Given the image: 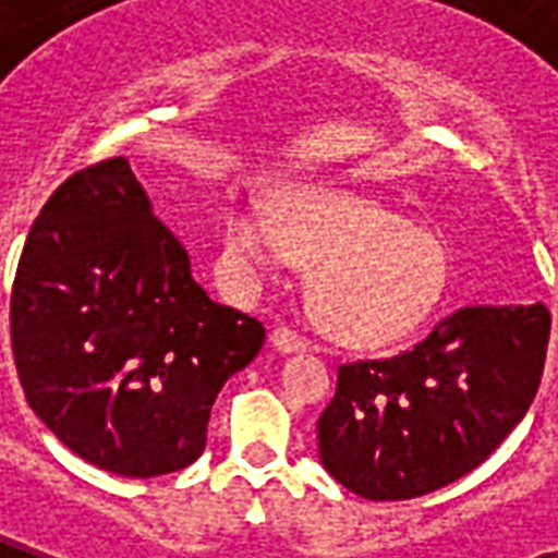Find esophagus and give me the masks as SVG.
Here are the masks:
<instances>
[{"mask_svg":"<svg viewBox=\"0 0 558 558\" xmlns=\"http://www.w3.org/2000/svg\"><path fill=\"white\" fill-rule=\"evenodd\" d=\"M270 344H274L279 353H303L308 348L306 339H300L294 329L276 327L274 336H270Z\"/></svg>","mask_w":558,"mask_h":558,"instance_id":"obj_1","label":"esophagus"}]
</instances>
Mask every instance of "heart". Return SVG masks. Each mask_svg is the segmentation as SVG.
<instances>
[{
    "instance_id": "b5f03b06",
    "label": "heart",
    "mask_w": 558,
    "mask_h": 558,
    "mask_svg": "<svg viewBox=\"0 0 558 558\" xmlns=\"http://www.w3.org/2000/svg\"><path fill=\"white\" fill-rule=\"evenodd\" d=\"M226 252L250 279L284 270L291 252L312 262L308 300L320 327L363 351L410 336L449 279V258L434 234L368 198L324 186L284 190L274 210L243 198L226 219Z\"/></svg>"
}]
</instances>
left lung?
I'll list each match as a JSON object with an SVG mask.
<instances>
[{"label": "left lung", "mask_w": 558, "mask_h": 558, "mask_svg": "<svg viewBox=\"0 0 558 558\" xmlns=\"http://www.w3.org/2000/svg\"><path fill=\"white\" fill-rule=\"evenodd\" d=\"M550 341V312L463 306L413 351L341 365L318 418L320 463L365 499H413L487 461L526 416Z\"/></svg>", "instance_id": "8db88e82"}]
</instances>
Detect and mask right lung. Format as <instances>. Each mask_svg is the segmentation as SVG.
Wrapping results in <instances>:
<instances>
[{"instance_id": "add662e5", "label": "right lung", "mask_w": 558, "mask_h": 558, "mask_svg": "<svg viewBox=\"0 0 558 558\" xmlns=\"http://www.w3.org/2000/svg\"><path fill=\"white\" fill-rule=\"evenodd\" d=\"M264 327L214 303L124 157L71 174L28 231L11 348L28 408L59 440L128 478L184 470Z\"/></svg>"}]
</instances>
